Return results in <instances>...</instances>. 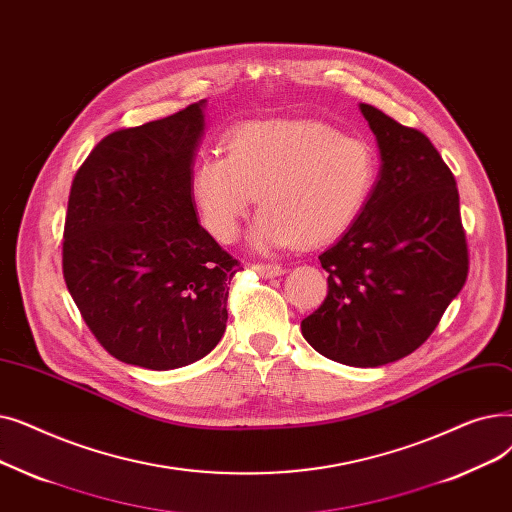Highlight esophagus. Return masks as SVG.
<instances>
[{"label": "esophagus", "mask_w": 512, "mask_h": 512, "mask_svg": "<svg viewBox=\"0 0 512 512\" xmlns=\"http://www.w3.org/2000/svg\"><path fill=\"white\" fill-rule=\"evenodd\" d=\"M252 269L260 275V277H281L283 273H285V269H283V266L281 264H254L252 266Z\"/></svg>", "instance_id": "1"}]
</instances>
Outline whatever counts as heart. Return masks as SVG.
Segmentation results:
<instances>
[{"instance_id":"1","label":"heart","mask_w":512,"mask_h":512,"mask_svg":"<svg viewBox=\"0 0 512 512\" xmlns=\"http://www.w3.org/2000/svg\"><path fill=\"white\" fill-rule=\"evenodd\" d=\"M373 145L325 120H250L227 135V154H204L189 189L202 223L235 241L256 200L254 243L312 248L342 235L377 183Z\"/></svg>"}]
</instances>
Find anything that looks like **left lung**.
<instances>
[{
    "label": "left lung",
    "mask_w": 512,
    "mask_h": 512,
    "mask_svg": "<svg viewBox=\"0 0 512 512\" xmlns=\"http://www.w3.org/2000/svg\"><path fill=\"white\" fill-rule=\"evenodd\" d=\"M381 170L367 206L319 256L327 298L302 321L306 342L348 367H381L435 331L469 273L456 179L429 137L360 104Z\"/></svg>",
    "instance_id": "left-lung-1"
}]
</instances>
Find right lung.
Listing matches in <instances>:
<instances>
[{"instance_id": "right-lung-1", "label": "right lung", "mask_w": 512, "mask_h": 512, "mask_svg": "<svg viewBox=\"0 0 512 512\" xmlns=\"http://www.w3.org/2000/svg\"><path fill=\"white\" fill-rule=\"evenodd\" d=\"M204 100L95 145L72 179L62 273L108 354L168 371L225 333L239 262L198 223L189 177Z\"/></svg>"}]
</instances>
